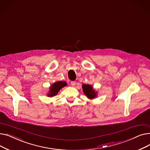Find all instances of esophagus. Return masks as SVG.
<instances>
[{"label":"esophagus","instance_id":"34e87169","mask_svg":"<svg viewBox=\"0 0 150 150\" xmlns=\"http://www.w3.org/2000/svg\"><path fill=\"white\" fill-rule=\"evenodd\" d=\"M70 84H71V85H72V86H75V85L76 82H75V81H71V82H70Z\"/></svg>","mask_w":150,"mask_h":150}]
</instances>
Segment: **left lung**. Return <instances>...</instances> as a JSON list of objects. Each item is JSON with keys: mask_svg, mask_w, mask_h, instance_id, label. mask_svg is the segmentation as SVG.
<instances>
[{"mask_svg": "<svg viewBox=\"0 0 150 150\" xmlns=\"http://www.w3.org/2000/svg\"><path fill=\"white\" fill-rule=\"evenodd\" d=\"M82 88H83V92L89 98L92 99L96 97L97 92H95V91L93 90V88L91 85L84 84L82 86Z\"/></svg>", "mask_w": 150, "mask_h": 150, "instance_id": "left-lung-1", "label": "left lung"}]
</instances>
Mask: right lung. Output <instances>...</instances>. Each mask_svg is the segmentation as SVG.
Wrapping results in <instances>:
<instances>
[{
    "mask_svg": "<svg viewBox=\"0 0 150 150\" xmlns=\"http://www.w3.org/2000/svg\"><path fill=\"white\" fill-rule=\"evenodd\" d=\"M67 85L65 81H58L53 84L50 88V92L49 93V97H53L56 96L59 90Z\"/></svg>",
    "mask_w": 150,
    "mask_h": 150,
    "instance_id": "right-lung-1",
    "label": "right lung"
}]
</instances>
